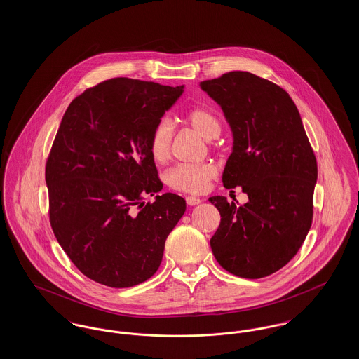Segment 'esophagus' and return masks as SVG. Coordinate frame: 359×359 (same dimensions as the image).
<instances>
[{"mask_svg":"<svg viewBox=\"0 0 359 359\" xmlns=\"http://www.w3.org/2000/svg\"><path fill=\"white\" fill-rule=\"evenodd\" d=\"M186 202H187L188 205H199L201 202H202V199H199V198H196V196H187L186 198Z\"/></svg>","mask_w":359,"mask_h":359,"instance_id":"esophagus-1","label":"esophagus"}]
</instances>
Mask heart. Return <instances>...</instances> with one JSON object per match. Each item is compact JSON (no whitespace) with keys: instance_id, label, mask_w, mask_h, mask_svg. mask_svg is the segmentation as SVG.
Wrapping results in <instances>:
<instances>
[{"instance_id":"obj_1","label":"heart","mask_w":359,"mask_h":359,"mask_svg":"<svg viewBox=\"0 0 359 359\" xmlns=\"http://www.w3.org/2000/svg\"><path fill=\"white\" fill-rule=\"evenodd\" d=\"M183 120L205 140L219 135L221 122L218 117L205 107H192L183 114ZM173 132L168 121H160L154 126L149 138V152L156 163H164L171 154ZM217 167L211 163L180 164L167 173L170 187L187 194H201L208 187L211 179L217 176Z\"/></svg>"}]
</instances>
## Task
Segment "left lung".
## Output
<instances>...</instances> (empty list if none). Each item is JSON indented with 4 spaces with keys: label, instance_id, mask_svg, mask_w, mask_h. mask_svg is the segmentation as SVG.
<instances>
[{
    "label": "left lung",
    "instance_id": "8db88e82",
    "mask_svg": "<svg viewBox=\"0 0 359 359\" xmlns=\"http://www.w3.org/2000/svg\"><path fill=\"white\" fill-rule=\"evenodd\" d=\"M201 88L221 106L233 135L223 186L249 198L243 205L208 198L221 214L211 250L230 273L269 276L299 252L312 223L318 165L300 113L285 90L246 71Z\"/></svg>",
    "mask_w": 359,
    "mask_h": 359
}]
</instances>
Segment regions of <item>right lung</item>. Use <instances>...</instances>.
Masks as SVG:
<instances>
[{"mask_svg":"<svg viewBox=\"0 0 359 359\" xmlns=\"http://www.w3.org/2000/svg\"><path fill=\"white\" fill-rule=\"evenodd\" d=\"M184 86L113 78L69 103L46 167L53 234L88 278L128 288L158 269L186 201L158 195L154 126ZM155 195L152 204L142 199Z\"/></svg>","mask_w":359,"mask_h":359,"instance_id":"add662e5","label":"right lung"}]
</instances>
